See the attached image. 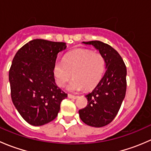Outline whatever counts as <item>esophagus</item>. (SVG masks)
<instances>
[{"mask_svg": "<svg viewBox=\"0 0 151 151\" xmlns=\"http://www.w3.org/2000/svg\"><path fill=\"white\" fill-rule=\"evenodd\" d=\"M68 97L69 99H77V96H74V95H71V94H68Z\"/></svg>", "mask_w": 151, "mask_h": 151, "instance_id": "1", "label": "esophagus"}]
</instances>
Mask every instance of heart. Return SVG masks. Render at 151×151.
<instances>
[{
	"label": "heart",
	"instance_id": "obj_1",
	"mask_svg": "<svg viewBox=\"0 0 151 151\" xmlns=\"http://www.w3.org/2000/svg\"><path fill=\"white\" fill-rule=\"evenodd\" d=\"M105 61L102 55L91 50H74L66 55L63 61H57L54 66V76L58 86H65L73 76L74 79L67 86L71 92H78L85 88H95L102 77Z\"/></svg>",
	"mask_w": 151,
	"mask_h": 151
}]
</instances>
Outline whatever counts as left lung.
<instances>
[{
    "label": "left lung",
    "mask_w": 151,
    "mask_h": 151,
    "mask_svg": "<svg viewBox=\"0 0 151 151\" xmlns=\"http://www.w3.org/2000/svg\"><path fill=\"white\" fill-rule=\"evenodd\" d=\"M93 45L104 58L106 72L92 92L85 96L88 104L79 110L80 119L93 127H102L113 121L126 96V67L114 48L100 41L83 42Z\"/></svg>",
    "instance_id": "1"
}]
</instances>
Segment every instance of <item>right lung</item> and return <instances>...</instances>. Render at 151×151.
I'll return each mask as SVG.
<instances>
[{"label": "right lung", "instance_id": "obj_1", "mask_svg": "<svg viewBox=\"0 0 151 151\" xmlns=\"http://www.w3.org/2000/svg\"><path fill=\"white\" fill-rule=\"evenodd\" d=\"M64 42L33 39L15 55L9 69L12 102L24 120L35 126L53 121L67 97L55 83L54 66Z\"/></svg>", "mask_w": 151, "mask_h": 151}]
</instances>
